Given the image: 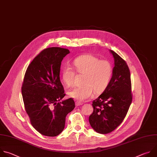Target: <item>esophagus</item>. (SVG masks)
Returning a JSON list of instances; mask_svg holds the SVG:
<instances>
[{
    "instance_id": "1",
    "label": "esophagus",
    "mask_w": 157,
    "mask_h": 157,
    "mask_svg": "<svg viewBox=\"0 0 157 157\" xmlns=\"http://www.w3.org/2000/svg\"><path fill=\"white\" fill-rule=\"evenodd\" d=\"M82 105H83V103H82V102H80V101H78L75 102V106H80Z\"/></svg>"
}]
</instances>
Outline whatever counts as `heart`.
Listing matches in <instances>:
<instances>
[{"label": "heart", "instance_id": "obj_1", "mask_svg": "<svg viewBox=\"0 0 157 157\" xmlns=\"http://www.w3.org/2000/svg\"><path fill=\"white\" fill-rule=\"evenodd\" d=\"M74 69L66 66L61 71V78L67 87L73 85L75 72L83 75V86L76 87L68 92V95L78 101H85L96 93H103L108 87L111 79L113 69L106 60L99 59L91 54H85L77 57L73 62Z\"/></svg>", "mask_w": 157, "mask_h": 157}]
</instances>
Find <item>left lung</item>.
Returning <instances> with one entry per match:
<instances>
[{
	"label": "left lung",
	"instance_id": "left-lung-1",
	"mask_svg": "<svg viewBox=\"0 0 157 157\" xmlns=\"http://www.w3.org/2000/svg\"><path fill=\"white\" fill-rule=\"evenodd\" d=\"M114 67L109 84L101 95L93 100V112L89 116L91 128L100 134L115 130L126 117L132 100L131 74L122 58L110 50Z\"/></svg>",
	"mask_w": 157,
	"mask_h": 157
}]
</instances>
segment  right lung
Instances as JSON below:
<instances>
[{
    "label": "right lung",
    "instance_id": "obj_1",
    "mask_svg": "<svg viewBox=\"0 0 157 157\" xmlns=\"http://www.w3.org/2000/svg\"><path fill=\"white\" fill-rule=\"evenodd\" d=\"M69 50L59 47L43 49L28 66L21 86L25 109L33 127L42 135L58 136L64 130L66 117L75 108L66 95L60 80L62 59Z\"/></svg>",
    "mask_w": 157,
    "mask_h": 157
}]
</instances>
